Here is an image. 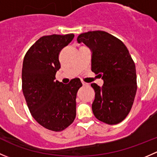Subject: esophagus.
Masks as SVG:
<instances>
[{"instance_id": "esophagus-1", "label": "esophagus", "mask_w": 157, "mask_h": 157, "mask_svg": "<svg viewBox=\"0 0 157 157\" xmlns=\"http://www.w3.org/2000/svg\"><path fill=\"white\" fill-rule=\"evenodd\" d=\"M82 84H83V86H87L88 83H85V82H83V81H82Z\"/></svg>"}]
</instances>
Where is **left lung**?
<instances>
[{
  "instance_id": "1",
  "label": "left lung",
  "mask_w": 157,
  "mask_h": 157,
  "mask_svg": "<svg viewBox=\"0 0 157 157\" xmlns=\"http://www.w3.org/2000/svg\"><path fill=\"white\" fill-rule=\"evenodd\" d=\"M92 52L91 70L103 80L102 86L92 83L95 117L108 124L122 121L131 111L137 92L134 61L127 47L118 38L104 31H90L77 37Z\"/></svg>"
}]
</instances>
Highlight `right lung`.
Listing matches in <instances>:
<instances>
[{"instance_id":"1","label":"right lung","mask_w":157,"mask_h":157,"mask_svg":"<svg viewBox=\"0 0 157 157\" xmlns=\"http://www.w3.org/2000/svg\"><path fill=\"white\" fill-rule=\"evenodd\" d=\"M74 37L72 33L42 36L30 47L23 59L22 89L28 108L39 124L53 131L67 128L76 117L80 80L73 79L67 84L55 80L61 67L60 52Z\"/></svg>"}]
</instances>
